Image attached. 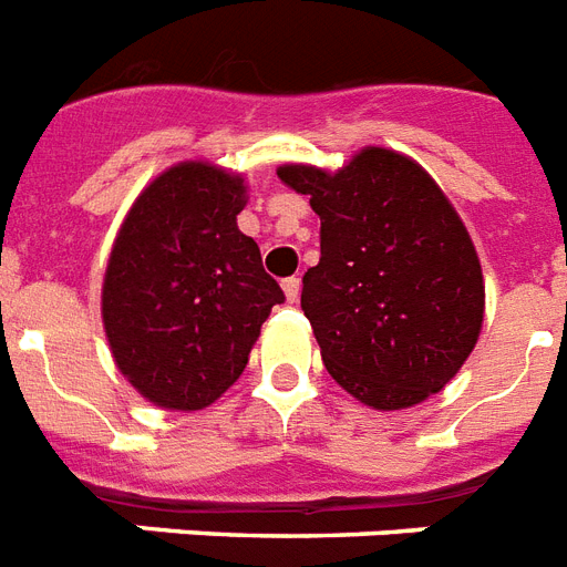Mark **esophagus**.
<instances>
[{
	"mask_svg": "<svg viewBox=\"0 0 567 567\" xmlns=\"http://www.w3.org/2000/svg\"><path fill=\"white\" fill-rule=\"evenodd\" d=\"M280 287H284V296H287L289 305H296L298 296H301V280H298V278H287V280H284V284H280Z\"/></svg>",
	"mask_w": 567,
	"mask_h": 567,
	"instance_id": "esophagus-1",
	"label": "esophagus"
}]
</instances>
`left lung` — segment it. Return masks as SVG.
I'll return each mask as SVG.
<instances>
[{
	"instance_id": "1",
	"label": "left lung",
	"mask_w": 567,
	"mask_h": 567,
	"mask_svg": "<svg viewBox=\"0 0 567 567\" xmlns=\"http://www.w3.org/2000/svg\"><path fill=\"white\" fill-rule=\"evenodd\" d=\"M278 175L321 219L301 310L330 378L380 412L442 392L486 312L477 248L442 187L383 146L360 148L337 172L284 163Z\"/></svg>"
}]
</instances>
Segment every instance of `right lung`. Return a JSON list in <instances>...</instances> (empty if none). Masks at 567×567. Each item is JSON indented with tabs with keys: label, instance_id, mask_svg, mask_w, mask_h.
<instances>
[{
	"label": "right lung",
	"instance_id": "add662e5",
	"mask_svg": "<svg viewBox=\"0 0 567 567\" xmlns=\"http://www.w3.org/2000/svg\"><path fill=\"white\" fill-rule=\"evenodd\" d=\"M239 172L210 161L163 169L125 213L102 280V324L122 378L148 404L196 412L246 369L284 301L260 248L237 228Z\"/></svg>",
	"mask_w": 567,
	"mask_h": 567
}]
</instances>
